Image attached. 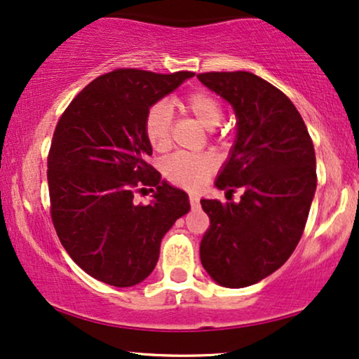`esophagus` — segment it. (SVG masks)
Segmentation results:
<instances>
[{
	"label": "esophagus",
	"instance_id": "esophagus-1",
	"mask_svg": "<svg viewBox=\"0 0 359 359\" xmlns=\"http://www.w3.org/2000/svg\"><path fill=\"white\" fill-rule=\"evenodd\" d=\"M189 204L191 208H199V194L196 191H191L189 193Z\"/></svg>",
	"mask_w": 359,
	"mask_h": 359
}]
</instances>
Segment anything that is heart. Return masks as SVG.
<instances>
[{
  "label": "heart",
  "instance_id": "obj_1",
  "mask_svg": "<svg viewBox=\"0 0 359 359\" xmlns=\"http://www.w3.org/2000/svg\"><path fill=\"white\" fill-rule=\"evenodd\" d=\"M184 114L193 116L215 134L212 127L222 121V104L209 91H193L176 101ZM144 132L149 144L156 151H166L173 140V122L171 109L166 102L160 101L147 111L144 119ZM215 170V158L209 154H176L165 160L163 175L171 183L183 188H199L209 175Z\"/></svg>",
  "mask_w": 359,
  "mask_h": 359
}]
</instances>
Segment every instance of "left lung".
I'll list each match as a JSON object with an SVG mask.
<instances>
[{
  "mask_svg": "<svg viewBox=\"0 0 359 359\" xmlns=\"http://www.w3.org/2000/svg\"><path fill=\"white\" fill-rule=\"evenodd\" d=\"M198 78L233 106L238 134L215 186L238 203L203 199L210 225L199 247L209 276L247 287L281 268L296 250L317 188L316 151L304 119L281 90L248 72Z\"/></svg>",
  "mask_w": 359,
  "mask_h": 359,
  "instance_id": "obj_1",
  "label": "left lung"
}]
</instances>
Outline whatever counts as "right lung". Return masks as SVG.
<instances>
[{"label": "right lung", "mask_w": 359, "mask_h": 359, "mask_svg": "<svg viewBox=\"0 0 359 359\" xmlns=\"http://www.w3.org/2000/svg\"><path fill=\"white\" fill-rule=\"evenodd\" d=\"M191 76L117 68L83 88L57 122L47 156L50 217L67 253L97 281H144L163 235L189 210L188 194L147 163L144 119ZM145 187L156 188L154 201L137 205L133 196Z\"/></svg>", "instance_id": "add662e5"}]
</instances>
